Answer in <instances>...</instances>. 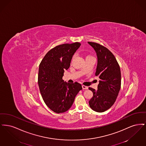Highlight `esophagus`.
Segmentation results:
<instances>
[{"mask_svg":"<svg viewBox=\"0 0 146 146\" xmlns=\"http://www.w3.org/2000/svg\"><path fill=\"white\" fill-rule=\"evenodd\" d=\"M82 88H83V89H88V87L86 86H85V85H82Z\"/></svg>","mask_w":146,"mask_h":146,"instance_id":"obj_1","label":"esophagus"}]
</instances>
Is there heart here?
<instances>
[{
  "label": "heart",
  "mask_w": 146,
  "mask_h": 146,
  "mask_svg": "<svg viewBox=\"0 0 146 146\" xmlns=\"http://www.w3.org/2000/svg\"><path fill=\"white\" fill-rule=\"evenodd\" d=\"M91 57V56L87 55V56H86V57Z\"/></svg>",
  "instance_id": "1"
}]
</instances>
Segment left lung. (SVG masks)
Segmentation results:
<instances>
[{
    "instance_id": "8db88e82",
    "label": "left lung",
    "mask_w": 146,
    "mask_h": 146,
    "mask_svg": "<svg viewBox=\"0 0 146 146\" xmlns=\"http://www.w3.org/2000/svg\"><path fill=\"white\" fill-rule=\"evenodd\" d=\"M95 50L97 66L95 76L100 79L97 90L89 88L93 97L89 101L91 108L97 112H104L114 104L121 87V72L114 55L104 46L88 42Z\"/></svg>"
}]
</instances>
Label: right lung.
<instances>
[{
    "label": "right lung",
    "instance_id": "obj_1",
    "mask_svg": "<svg viewBox=\"0 0 146 146\" xmlns=\"http://www.w3.org/2000/svg\"><path fill=\"white\" fill-rule=\"evenodd\" d=\"M80 45L76 42L57 45L49 50L39 64L38 83L42 98L56 113L68 111L82 89L80 84H70L62 79L64 70L69 68L73 55Z\"/></svg>",
    "mask_w": 146,
    "mask_h": 146
}]
</instances>
